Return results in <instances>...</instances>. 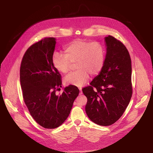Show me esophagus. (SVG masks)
I'll use <instances>...</instances> for the list:
<instances>
[{
    "instance_id": "obj_1",
    "label": "esophagus",
    "mask_w": 153,
    "mask_h": 153,
    "mask_svg": "<svg viewBox=\"0 0 153 153\" xmlns=\"http://www.w3.org/2000/svg\"><path fill=\"white\" fill-rule=\"evenodd\" d=\"M81 94H82V89L80 88L79 89V95H81Z\"/></svg>"
}]
</instances>
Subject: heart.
<instances>
[{"instance_id": "1", "label": "heart", "mask_w": 153, "mask_h": 153, "mask_svg": "<svg viewBox=\"0 0 153 153\" xmlns=\"http://www.w3.org/2000/svg\"><path fill=\"white\" fill-rule=\"evenodd\" d=\"M105 60V50L98 42L76 40L65 47L64 55L55 53L52 63L59 73L66 74L70 70L71 63H76L75 72L67 75L65 82L81 87L86 82L89 74H97L102 69Z\"/></svg>"}]
</instances>
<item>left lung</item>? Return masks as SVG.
<instances>
[{"mask_svg": "<svg viewBox=\"0 0 153 153\" xmlns=\"http://www.w3.org/2000/svg\"><path fill=\"white\" fill-rule=\"evenodd\" d=\"M106 54L99 74L82 89L85 112L94 123L108 126L122 116L132 94L131 65L125 45L111 36L105 37Z\"/></svg>", "mask_w": 153, "mask_h": 153, "instance_id": "8db88e82", "label": "left lung"}]
</instances>
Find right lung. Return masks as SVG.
<instances>
[{
	"label": "right lung",
	"instance_id": "right-lung-1",
	"mask_svg": "<svg viewBox=\"0 0 153 153\" xmlns=\"http://www.w3.org/2000/svg\"><path fill=\"white\" fill-rule=\"evenodd\" d=\"M56 39L47 37L30 46L20 67V82L25 103L37 123L55 128L69 116L79 90L69 85L61 90L62 79L52 63Z\"/></svg>",
	"mask_w": 153,
	"mask_h": 153
}]
</instances>
